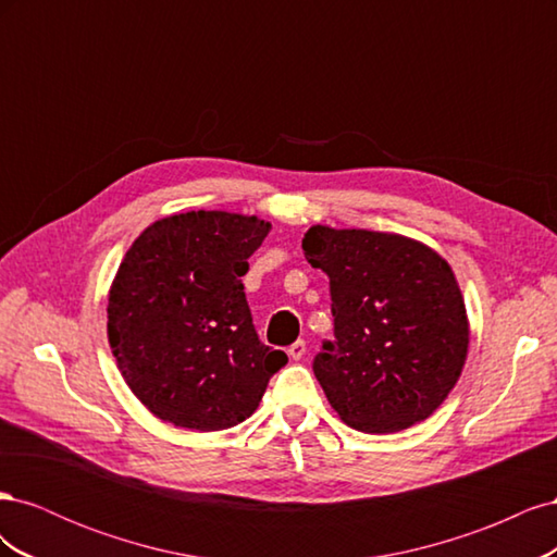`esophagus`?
I'll list each match as a JSON object with an SVG mask.
<instances>
[{
	"instance_id": "34e87169",
	"label": "esophagus",
	"mask_w": 557,
	"mask_h": 557,
	"mask_svg": "<svg viewBox=\"0 0 557 557\" xmlns=\"http://www.w3.org/2000/svg\"><path fill=\"white\" fill-rule=\"evenodd\" d=\"M305 352H307V344L305 342H295L290 348H288V356L293 358V360H301V358H305Z\"/></svg>"
}]
</instances>
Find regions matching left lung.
<instances>
[{"mask_svg":"<svg viewBox=\"0 0 557 557\" xmlns=\"http://www.w3.org/2000/svg\"><path fill=\"white\" fill-rule=\"evenodd\" d=\"M330 276L334 339L313 374L346 425L369 434L430 418L458 383L469 320L450 264L391 232L313 225L301 239Z\"/></svg>","mask_w":557,"mask_h":557,"instance_id":"1","label":"left lung"}]
</instances>
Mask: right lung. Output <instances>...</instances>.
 Returning <instances> with one entry per match:
<instances>
[{
    "label": "right lung",
    "instance_id": "right-lung-1",
    "mask_svg": "<svg viewBox=\"0 0 557 557\" xmlns=\"http://www.w3.org/2000/svg\"><path fill=\"white\" fill-rule=\"evenodd\" d=\"M269 230L258 215L174 213L125 252L109 290V344L129 391L164 423L239 425L288 362L258 339L242 283Z\"/></svg>",
    "mask_w": 557,
    "mask_h": 557
}]
</instances>
